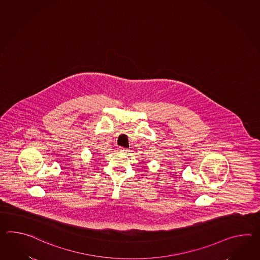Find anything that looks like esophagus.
<instances>
[{
	"label": "esophagus",
	"instance_id": "esophagus-1",
	"mask_svg": "<svg viewBox=\"0 0 260 260\" xmlns=\"http://www.w3.org/2000/svg\"><path fill=\"white\" fill-rule=\"evenodd\" d=\"M119 151H120V153H127V148H124V147H119Z\"/></svg>",
	"mask_w": 260,
	"mask_h": 260
}]
</instances>
